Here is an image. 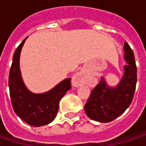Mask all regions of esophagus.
<instances>
[{
  "label": "esophagus",
  "mask_w": 146,
  "mask_h": 146,
  "mask_svg": "<svg viewBox=\"0 0 146 146\" xmlns=\"http://www.w3.org/2000/svg\"><path fill=\"white\" fill-rule=\"evenodd\" d=\"M72 84L75 87H79L81 85H84L86 84V79H85V73L84 71H81L79 73H76L73 77L72 79Z\"/></svg>",
  "instance_id": "obj_1"
}]
</instances>
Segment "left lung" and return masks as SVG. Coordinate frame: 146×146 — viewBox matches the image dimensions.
Listing matches in <instances>:
<instances>
[{
  "label": "left lung",
  "mask_w": 146,
  "mask_h": 146,
  "mask_svg": "<svg viewBox=\"0 0 146 146\" xmlns=\"http://www.w3.org/2000/svg\"><path fill=\"white\" fill-rule=\"evenodd\" d=\"M124 74L115 88L107 86L104 78L93 89L84 106L87 116L100 123H109L122 115L131 104L137 83V67L134 55L127 42L124 43Z\"/></svg>",
  "instance_id": "8db88e82"
}]
</instances>
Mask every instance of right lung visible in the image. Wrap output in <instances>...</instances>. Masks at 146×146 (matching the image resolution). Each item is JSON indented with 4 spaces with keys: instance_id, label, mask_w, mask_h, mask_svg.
Here are the masks:
<instances>
[{
    "instance_id": "1",
    "label": "right lung",
    "mask_w": 146,
    "mask_h": 146,
    "mask_svg": "<svg viewBox=\"0 0 146 146\" xmlns=\"http://www.w3.org/2000/svg\"><path fill=\"white\" fill-rule=\"evenodd\" d=\"M27 38L16 49L9 72L10 98L16 114L31 126L40 127L51 123L58 111L59 102L71 89V78H66L44 94H34L25 87L19 69L21 49Z\"/></svg>"
}]
</instances>
